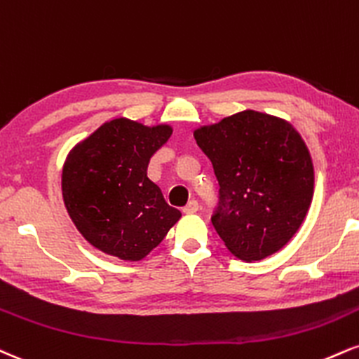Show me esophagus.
Segmentation results:
<instances>
[{
	"label": "esophagus",
	"mask_w": 359,
	"mask_h": 359,
	"mask_svg": "<svg viewBox=\"0 0 359 359\" xmlns=\"http://www.w3.org/2000/svg\"><path fill=\"white\" fill-rule=\"evenodd\" d=\"M198 210V202L197 201H191L187 205L184 207V214H196Z\"/></svg>",
	"instance_id": "obj_1"
}]
</instances>
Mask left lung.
Listing matches in <instances>:
<instances>
[{"label":"left lung","instance_id":"left-lung-1","mask_svg":"<svg viewBox=\"0 0 359 359\" xmlns=\"http://www.w3.org/2000/svg\"><path fill=\"white\" fill-rule=\"evenodd\" d=\"M212 162L219 204L212 226L243 261H261L289 243L314 191V168L291 123L254 110L194 132Z\"/></svg>","mask_w":359,"mask_h":359}]
</instances>
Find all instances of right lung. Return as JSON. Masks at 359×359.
Here are the masks:
<instances>
[{"mask_svg": "<svg viewBox=\"0 0 359 359\" xmlns=\"http://www.w3.org/2000/svg\"><path fill=\"white\" fill-rule=\"evenodd\" d=\"M170 135L168 125L115 118L68 154L62 174L65 205L80 234L102 252L140 261L182 215L147 177L150 158Z\"/></svg>", "mask_w": 359, "mask_h": 359, "instance_id": "right-lung-1", "label": "right lung"}]
</instances>
